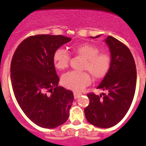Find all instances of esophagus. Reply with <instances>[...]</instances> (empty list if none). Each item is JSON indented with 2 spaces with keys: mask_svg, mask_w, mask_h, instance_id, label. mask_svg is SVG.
I'll use <instances>...</instances> for the list:
<instances>
[{
  "mask_svg": "<svg viewBox=\"0 0 146 146\" xmlns=\"http://www.w3.org/2000/svg\"><path fill=\"white\" fill-rule=\"evenodd\" d=\"M80 96H81V94H80V93L75 92V91H74V99H77V98H79Z\"/></svg>",
  "mask_w": 146,
  "mask_h": 146,
  "instance_id": "34e87169",
  "label": "esophagus"
}]
</instances>
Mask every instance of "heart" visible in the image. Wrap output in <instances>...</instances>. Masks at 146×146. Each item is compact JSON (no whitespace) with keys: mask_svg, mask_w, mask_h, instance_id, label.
I'll return each mask as SVG.
<instances>
[{"mask_svg":"<svg viewBox=\"0 0 146 146\" xmlns=\"http://www.w3.org/2000/svg\"><path fill=\"white\" fill-rule=\"evenodd\" d=\"M72 52L85 58L82 69L88 71L95 80H101L106 77L112 64V58L109 52L102 51L96 45L91 43H82L72 47ZM71 56L66 50L59 47L54 52L52 61L55 69L64 70L69 66ZM88 72H69L61 77L64 87L74 91H80L91 82Z\"/></svg>","mask_w":146,"mask_h":146,"instance_id":"heart-1","label":"heart"}]
</instances>
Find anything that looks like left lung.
Wrapping results in <instances>:
<instances>
[{
    "mask_svg": "<svg viewBox=\"0 0 146 146\" xmlns=\"http://www.w3.org/2000/svg\"><path fill=\"white\" fill-rule=\"evenodd\" d=\"M105 42L110 50L112 64L97 88L108 91V94H88L90 102L84 110L87 121L99 128H110L123 119L133 100L137 82L135 62L128 47L111 36Z\"/></svg>",
    "mask_w": 146,
    "mask_h": 146,
    "instance_id": "1",
    "label": "left lung"
}]
</instances>
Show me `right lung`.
<instances>
[{"label":"right lung","instance_id":"add662e5","mask_svg":"<svg viewBox=\"0 0 146 146\" xmlns=\"http://www.w3.org/2000/svg\"><path fill=\"white\" fill-rule=\"evenodd\" d=\"M71 40L62 35L31 36L18 45L11 59V86L17 102L27 117L42 128H55L69 118L74 95L58 86L60 80L52 55Z\"/></svg>","mask_w":146,"mask_h":146}]
</instances>
